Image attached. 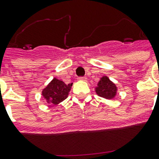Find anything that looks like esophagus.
Returning <instances> with one entry per match:
<instances>
[{
    "mask_svg": "<svg viewBox=\"0 0 159 159\" xmlns=\"http://www.w3.org/2000/svg\"><path fill=\"white\" fill-rule=\"evenodd\" d=\"M78 80H80V81H86V80H87V77H78Z\"/></svg>",
    "mask_w": 159,
    "mask_h": 159,
    "instance_id": "1",
    "label": "esophagus"
}]
</instances>
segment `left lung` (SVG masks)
Segmentation results:
<instances>
[{
  "label": "left lung",
  "mask_w": 159,
  "mask_h": 159,
  "mask_svg": "<svg viewBox=\"0 0 159 159\" xmlns=\"http://www.w3.org/2000/svg\"><path fill=\"white\" fill-rule=\"evenodd\" d=\"M117 87L116 84H114L108 77L104 76L101 78V80L97 84L96 88V92L99 97H102L106 99H112L116 97Z\"/></svg>",
  "instance_id": "obj_1"
}]
</instances>
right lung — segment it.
Wrapping results in <instances>:
<instances>
[{"mask_svg":"<svg viewBox=\"0 0 159 159\" xmlns=\"http://www.w3.org/2000/svg\"><path fill=\"white\" fill-rule=\"evenodd\" d=\"M72 86V83L65 84L61 80L53 78L52 82L43 90L42 95L47 100L48 103L57 105L67 98Z\"/></svg>","mask_w":159,"mask_h":159,"instance_id":"obj_1","label":"right lung"}]
</instances>
